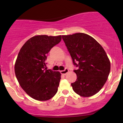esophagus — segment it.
I'll return each mask as SVG.
<instances>
[{
	"label": "esophagus",
	"instance_id": "obj_1",
	"mask_svg": "<svg viewBox=\"0 0 123 123\" xmlns=\"http://www.w3.org/2000/svg\"><path fill=\"white\" fill-rule=\"evenodd\" d=\"M68 71H69L68 69L67 68H65L64 70L61 71V73L62 74H63V75H66V74L68 73Z\"/></svg>",
	"mask_w": 123,
	"mask_h": 123
}]
</instances>
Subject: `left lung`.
<instances>
[{
  "label": "left lung",
  "mask_w": 123,
  "mask_h": 123,
  "mask_svg": "<svg viewBox=\"0 0 123 123\" xmlns=\"http://www.w3.org/2000/svg\"><path fill=\"white\" fill-rule=\"evenodd\" d=\"M72 58L79 68L74 71L77 80L71 83L77 94L90 97L97 93L107 80L111 69L110 59L99 43L82 33L62 36Z\"/></svg>",
  "instance_id": "1"
}]
</instances>
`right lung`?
<instances>
[{"label":"right lung","mask_w":123,"mask_h":123,"mask_svg":"<svg viewBox=\"0 0 123 123\" xmlns=\"http://www.w3.org/2000/svg\"><path fill=\"white\" fill-rule=\"evenodd\" d=\"M61 40V36L38 35L25 43L15 64L16 77L22 89L32 98L44 101L58 91L61 73L47 69V54Z\"/></svg>","instance_id":"1"}]
</instances>
